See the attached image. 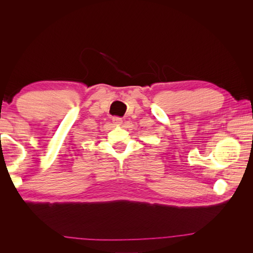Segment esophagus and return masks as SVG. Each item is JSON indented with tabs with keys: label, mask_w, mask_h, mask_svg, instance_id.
Masks as SVG:
<instances>
[{
	"label": "esophagus",
	"mask_w": 253,
	"mask_h": 253,
	"mask_svg": "<svg viewBox=\"0 0 253 253\" xmlns=\"http://www.w3.org/2000/svg\"><path fill=\"white\" fill-rule=\"evenodd\" d=\"M113 124L115 126H120L122 124V119L120 117H113Z\"/></svg>",
	"instance_id": "obj_1"
}]
</instances>
